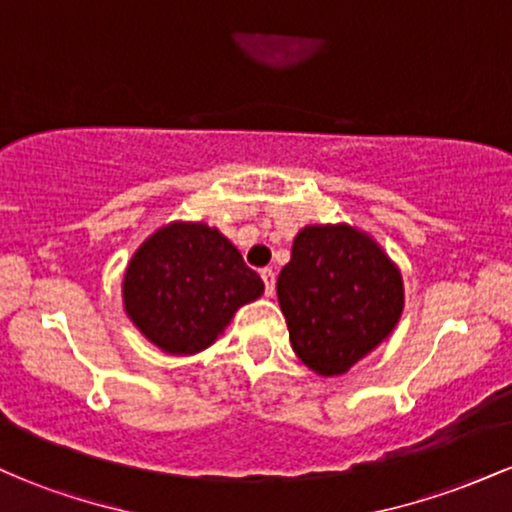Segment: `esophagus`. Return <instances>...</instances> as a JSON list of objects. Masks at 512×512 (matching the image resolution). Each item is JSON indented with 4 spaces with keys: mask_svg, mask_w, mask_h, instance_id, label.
Here are the masks:
<instances>
[{
    "mask_svg": "<svg viewBox=\"0 0 512 512\" xmlns=\"http://www.w3.org/2000/svg\"><path fill=\"white\" fill-rule=\"evenodd\" d=\"M260 276H262V281H264V293H267V296H274V286H276L274 269L264 267V269H260Z\"/></svg>",
    "mask_w": 512,
    "mask_h": 512,
    "instance_id": "34e87169",
    "label": "esophagus"
}]
</instances>
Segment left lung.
<instances>
[{
	"instance_id": "left-lung-1",
	"label": "left lung",
	"mask_w": 512,
	"mask_h": 512,
	"mask_svg": "<svg viewBox=\"0 0 512 512\" xmlns=\"http://www.w3.org/2000/svg\"><path fill=\"white\" fill-rule=\"evenodd\" d=\"M293 351L322 378L344 375L390 337L404 310L402 272L351 223H310L276 279Z\"/></svg>"
}]
</instances>
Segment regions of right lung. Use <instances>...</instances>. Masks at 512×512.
I'll list each match as a JSON object with an SVG mask.
<instances>
[{
	"instance_id": "obj_1",
	"label": "right lung",
	"mask_w": 512,
	"mask_h": 512,
	"mask_svg": "<svg viewBox=\"0 0 512 512\" xmlns=\"http://www.w3.org/2000/svg\"><path fill=\"white\" fill-rule=\"evenodd\" d=\"M264 293L262 279L219 228L170 221L134 250L122 276V305L132 325L163 354L209 349L238 308Z\"/></svg>"
}]
</instances>
